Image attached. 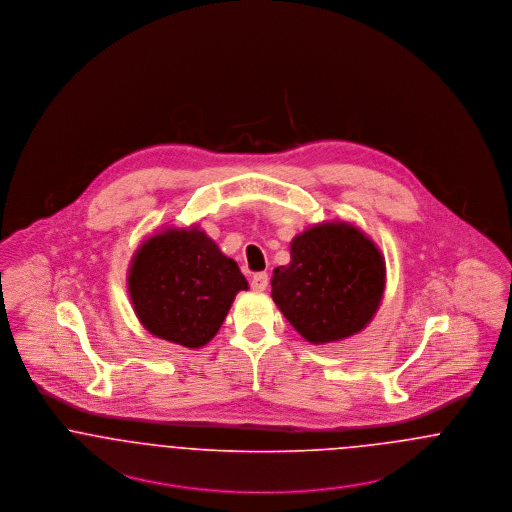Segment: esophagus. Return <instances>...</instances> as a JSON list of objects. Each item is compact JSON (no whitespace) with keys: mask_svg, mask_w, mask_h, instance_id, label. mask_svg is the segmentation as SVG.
Listing matches in <instances>:
<instances>
[{"mask_svg":"<svg viewBox=\"0 0 512 512\" xmlns=\"http://www.w3.org/2000/svg\"><path fill=\"white\" fill-rule=\"evenodd\" d=\"M268 286V274L267 272H257L253 278H251V288L255 292H265Z\"/></svg>","mask_w":512,"mask_h":512,"instance_id":"esophagus-1","label":"esophagus"}]
</instances>
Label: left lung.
Returning <instances> with one entry per match:
<instances>
[{
    "instance_id": "left-lung-1",
    "label": "left lung",
    "mask_w": 512,
    "mask_h": 512,
    "mask_svg": "<svg viewBox=\"0 0 512 512\" xmlns=\"http://www.w3.org/2000/svg\"><path fill=\"white\" fill-rule=\"evenodd\" d=\"M292 261L274 268L272 299L311 343L345 340L365 330L386 290V261L357 226L334 220L297 234Z\"/></svg>"
}]
</instances>
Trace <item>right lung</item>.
<instances>
[{
	"instance_id": "add662e5",
	"label": "right lung",
	"mask_w": 512,
	"mask_h": 512,
	"mask_svg": "<svg viewBox=\"0 0 512 512\" xmlns=\"http://www.w3.org/2000/svg\"><path fill=\"white\" fill-rule=\"evenodd\" d=\"M134 313L153 336L203 347L219 332L247 280L197 224L163 228L136 249L128 267Z\"/></svg>"
}]
</instances>
